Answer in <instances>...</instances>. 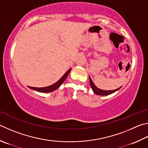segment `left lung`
Here are the masks:
<instances>
[{
    "instance_id": "1",
    "label": "left lung",
    "mask_w": 148,
    "mask_h": 148,
    "mask_svg": "<svg viewBox=\"0 0 148 148\" xmlns=\"http://www.w3.org/2000/svg\"><path fill=\"white\" fill-rule=\"evenodd\" d=\"M89 81H90V87H91V88H92L93 92L95 94H96V95H100V96H106V95H111V94L116 92V91H117L118 90H119L121 88V87H120L119 88H117V89L112 90H101V89H100V88L96 87L95 85V84L93 83V82H92V80H91L90 77H89Z\"/></svg>"
}]
</instances>
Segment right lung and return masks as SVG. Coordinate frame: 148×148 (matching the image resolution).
I'll return each mask as SVG.
<instances>
[{
	"label": "right lung",
	"mask_w": 148,
	"mask_h": 148,
	"mask_svg": "<svg viewBox=\"0 0 148 148\" xmlns=\"http://www.w3.org/2000/svg\"><path fill=\"white\" fill-rule=\"evenodd\" d=\"M71 69H69L68 71H67L66 73L64 74V76L61 77V78L59 80L58 82H56L54 84H53L50 86H48V87H29L30 88L33 90H35L36 91H38V92H52V91L55 90L56 89H57L58 88H59L61 86V85L64 82V81L66 79V77L68 76L69 74L71 72Z\"/></svg>",
	"instance_id": "add662e5"
}]
</instances>
